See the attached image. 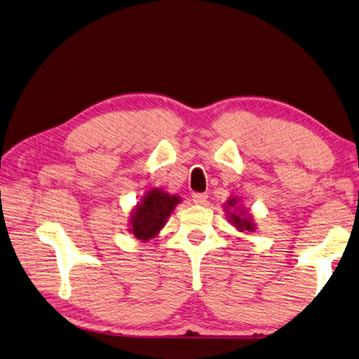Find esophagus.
<instances>
[{"label":"esophagus","instance_id":"obj_1","mask_svg":"<svg viewBox=\"0 0 359 359\" xmlns=\"http://www.w3.org/2000/svg\"><path fill=\"white\" fill-rule=\"evenodd\" d=\"M208 199L207 193H193V201L194 204H205Z\"/></svg>","mask_w":359,"mask_h":359}]
</instances>
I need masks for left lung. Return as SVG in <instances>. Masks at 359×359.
I'll return each mask as SVG.
<instances>
[{"mask_svg":"<svg viewBox=\"0 0 359 359\" xmlns=\"http://www.w3.org/2000/svg\"><path fill=\"white\" fill-rule=\"evenodd\" d=\"M227 204H229V205L232 207L233 204H236V199L227 201ZM231 219L233 221V223H236V226L238 227L240 231H251V229H254V226L250 223V221L240 218L238 215H236V213H231Z\"/></svg>","mask_w":359,"mask_h":359,"instance_id":"left-lung-1","label":"left lung"}]
</instances>
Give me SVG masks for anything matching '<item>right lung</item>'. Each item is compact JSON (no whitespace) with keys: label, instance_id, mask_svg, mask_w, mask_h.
Returning <instances> with one entry per match:
<instances>
[{"label":"right lung","instance_id":"right-lung-1","mask_svg":"<svg viewBox=\"0 0 359 359\" xmlns=\"http://www.w3.org/2000/svg\"><path fill=\"white\" fill-rule=\"evenodd\" d=\"M179 201V196H171L160 190L149 191L133 213L130 231L140 240L154 238L165 226L166 218Z\"/></svg>","mask_w":359,"mask_h":359}]
</instances>
